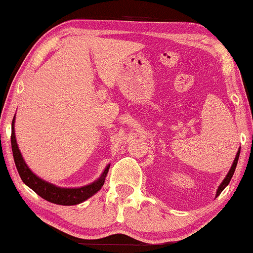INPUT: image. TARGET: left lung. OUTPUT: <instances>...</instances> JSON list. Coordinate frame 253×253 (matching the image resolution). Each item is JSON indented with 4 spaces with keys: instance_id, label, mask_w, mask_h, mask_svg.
<instances>
[{
    "instance_id": "8db88e82",
    "label": "left lung",
    "mask_w": 253,
    "mask_h": 253,
    "mask_svg": "<svg viewBox=\"0 0 253 253\" xmlns=\"http://www.w3.org/2000/svg\"><path fill=\"white\" fill-rule=\"evenodd\" d=\"M239 154H240V149L238 150V153H237V155H236V159H234V161H233V163H232V167H231V169L230 170H228V173H227V175H226V177H225L224 180H222V182L220 183V186L218 187V189H216V194H215V198L218 197L219 194H220V193L224 191L225 189V187H226L228 183H230V181H231V179H232V176H233V174H234V170H236V167H237V163H238V159H239Z\"/></svg>"
}]
</instances>
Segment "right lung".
<instances>
[{
    "mask_svg": "<svg viewBox=\"0 0 253 253\" xmlns=\"http://www.w3.org/2000/svg\"><path fill=\"white\" fill-rule=\"evenodd\" d=\"M14 123L15 117L13 120V123H11L10 137L11 150H13L15 166H16V169L17 171H19V175L21 180L23 181V183L28 186L31 189H33L38 195H40V197L44 199V200L49 201V203L52 204L64 205V206H72V205L82 204L83 201L87 200L88 198H91L92 195L96 194V193L102 188L106 175H108L110 165L105 168V170L103 171L102 175H100L99 179L94 181V182L90 183V185L78 187V188H61V187H56L54 185H52V183L47 182V181L37 176V175L28 168V166L26 165L22 155H21L20 149L16 143V137H15Z\"/></svg>",
    "mask_w": 253,
    "mask_h": 253,
    "instance_id": "add662e5",
    "label": "right lung"
}]
</instances>
